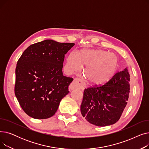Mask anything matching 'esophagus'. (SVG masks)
Masks as SVG:
<instances>
[{
    "mask_svg": "<svg viewBox=\"0 0 149 149\" xmlns=\"http://www.w3.org/2000/svg\"><path fill=\"white\" fill-rule=\"evenodd\" d=\"M86 87L85 84L83 81V80L80 79L76 78L74 80L72 83L69 85V90H74L75 89H84Z\"/></svg>",
    "mask_w": 149,
    "mask_h": 149,
    "instance_id": "esophagus-1",
    "label": "esophagus"
}]
</instances>
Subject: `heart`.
Listing matches in <instances>:
<instances>
[{"label":"heart","instance_id":"1","mask_svg":"<svg viewBox=\"0 0 149 149\" xmlns=\"http://www.w3.org/2000/svg\"><path fill=\"white\" fill-rule=\"evenodd\" d=\"M118 65V58L112 53L100 49H82L79 54L74 51L69 54L66 69L73 72L79 71L82 66H86L84 75L91 83L100 85L114 75Z\"/></svg>","mask_w":149,"mask_h":149}]
</instances>
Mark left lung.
Here are the masks:
<instances>
[{
	"instance_id": "obj_1",
	"label": "left lung",
	"mask_w": 149,
	"mask_h": 149,
	"mask_svg": "<svg viewBox=\"0 0 149 149\" xmlns=\"http://www.w3.org/2000/svg\"><path fill=\"white\" fill-rule=\"evenodd\" d=\"M129 82L130 74L126 68L116 73L106 83L85 89L80 107L82 116L97 126L116 123L127 103Z\"/></svg>"
}]
</instances>
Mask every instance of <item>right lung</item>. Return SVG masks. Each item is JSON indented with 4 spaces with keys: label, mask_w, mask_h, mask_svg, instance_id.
Segmentation results:
<instances>
[{
    "label": "right lung",
    "mask_w": 149,
    "mask_h": 149,
    "mask_svg": "<svg viewBox=\"0 0 149 149\" xmlns=\"http://www.w3.org/2000/svg\"><path fill=\"white\" fill-rule=\"evenodd\" d=\"M74 45L46 40L30 45L22 54L15 68L14 93L29 116L50 118L69 92L73 79L63 75L62 68L65 54Z\"/></svg>",
    "instance_id": "obj_1"
}]
</instances>
